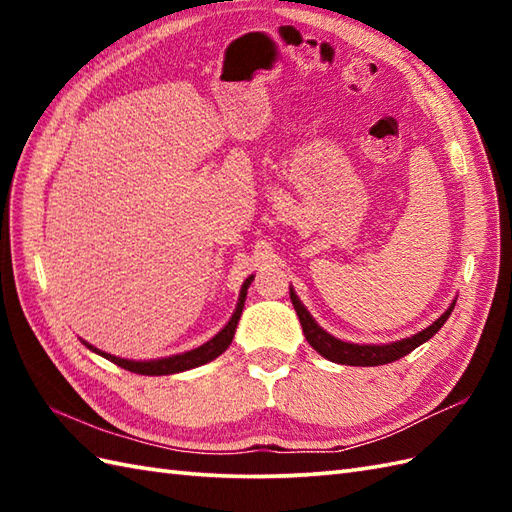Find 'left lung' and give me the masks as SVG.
<instances>
[{
    "instance_id": "obj_1",
    "label": "left lung",
    "mask_w": 512,
    "mask_h": 512,
    "mask_svg": "<svg viewBox=\"0 0 512 512\" xmlns=\"http://www.w3.org/2000/svg\"><path fill=\"white\" fill-rule=\"evenodd\" d=\"M290 299L292 306L297 310V317L301 321L303 334H306V341L317 350L323 358H328L332 363L339 365H354V367H374V365H387L394 363L398 358L407 356L409 352L416 350L422 343H427L433 334H436L447 319L451 317V312L455 308V299L451 301V306L444 310L440 317L433 321L429 328H424L422 332L407 336V339H400L394 343H380V345H372V343H350V341H341L332 336L330 332H325L321 325L312 319V314L308 312V308L303 306L301 299L297 297V292L290 288Z\"/></svg>"
}]
</instances>
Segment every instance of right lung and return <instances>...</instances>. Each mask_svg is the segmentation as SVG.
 <instances>
[{"label":"right lung","instance_id":"obj_1","mask_svg":"<svg viewBox=\"0 0 512 512\" xmlns=\"http://www.w3.org/2000/svg\"><path fill=\"white\" fill-rule=\"evenodd\" d=\"M253 279H255V275H250L242 284V290H239V299H237V306H235L233 317L228 319V323L224 325L220 332L213 336L211 341H206L204 345L195 347V350L182 352V354H173V356H165V358H151V361H132V358H121V356L107 354V352L99 350V347H94V345H90L88 341H83V339H81V343L88 347V350H92V352H96L99 356L107 358V361H112L118 367L129 369V372H134V374L169 376V374L187 372V369H193V367H200L204 363L215 361L217 356L228 350V345H231L233 336H235V330H237V321H239V317H242L248 286H250V281H253Z\"/></svg>","mask_w":512,"mask_h":512}]
</instances>
